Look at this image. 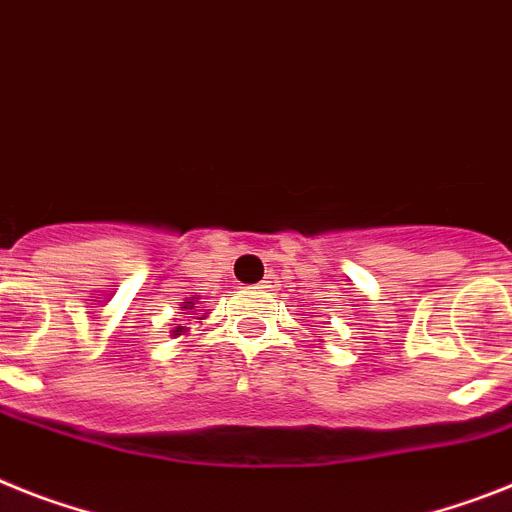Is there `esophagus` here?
Listing matches in <instances>:
<instances>
[{
  "mask_svg": "<svg viewBox=\"0 0 512 512\" xmlns=\"http://www.w3.org/2000/svg\"><path fill=\"white\" fill-rule=\"evenodd\" d=\"M276 286H278V281L273 276H268L263 283H260V289H265V291H276Z\"/></svg>",
  "mask_w": 512,
  "mask_h": 512,
  "instance_id": "1",
  "label": "esophagus"
}]
</instances>
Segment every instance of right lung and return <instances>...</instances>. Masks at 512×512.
I'll use <instances>...</instances> for the list:
<instances>
[{
    "label": "right lung",
    "mask_w": 512,
    "mask_h": 512,
    "mask_svg": "<svg viewBox=\"0 0 512 512\" xmlns=\"http://www.w3.org/2000/svg\"><path fill=\"white\" fill-rule=\"evenodd\" d=\"M197 299H200V296H187V299H184L182 315L190 317V312H192V315H197V317H192V320H205V317H208V312H200V309H197ZM187 330L190 328H184V325H174V328H171V336L174 338L187 336Z\"/></svg>",
    "instance_id": "right-lung-1"
}]
</instances>
